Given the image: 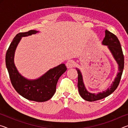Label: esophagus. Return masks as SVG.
<instances>
[{"mask_svg": "<svg viewBox=\"0 0 128 128\" xmlns=\"http://www.w3.org/2000/svg\"><path fill=\"white\" fill-rule=\"evenodd\" d=\"M75 66V62L73 60H69L66 63V66L68 68H73Z\"/></svg>", "mask_w": 128, "mask_h": 128, "instance_id": "obj_1", "label": "esophagus"}]
</instances>
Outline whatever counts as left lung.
<instances>
[{"instance_id":"left-lung-1","label":"left lung","mask_w":128,"mask_h":128,"mask_svg":"<svg viewBox=\"0 0 128 128\" xmlns=\"http://www.w3.org/2000/svg\"><path fill=\"white\" fill-rule=\"evenodd\" d=\"M102 44L107 46L110 52L113 56L114 59L116 60L117 64H118V72L116 77L114 78V81L112 82V84H111L110 88H107V90L98 93H92L88 92L86 89L81 71L78 68H76L78 73L77 86L78 88L79 94L80 96L86 101L94 102L100 100L111 94L118 88L122 76L124 66V58L120 43L118 37L113 33L108 31L107 30H106L105 37L102 41Z\"/></svg>"}]
</instances>
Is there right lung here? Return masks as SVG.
<instances>
[{
  "label": "right lung",
  "mask_w": 128,
  "mask_h": 128,
  "mask_svg": "<svg viewBox=\"0 0 128 128\" xmlns=\"http://www.w3.org/2000/svg\"><path fill=\"white\" fill-rule=\"evenodd\" d=\"M39 33L35 30L17 34L10 43L6 53V64L13 86L24 98L38 102L50 99L56 92V84L60 77L66 70L64 64L51 68L42 76L34 80L28 79L17 70L14 62V53L21 38Z\"/></svg>",
  "instance_id": "obj_1"
}]
</instances>
